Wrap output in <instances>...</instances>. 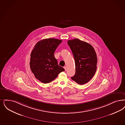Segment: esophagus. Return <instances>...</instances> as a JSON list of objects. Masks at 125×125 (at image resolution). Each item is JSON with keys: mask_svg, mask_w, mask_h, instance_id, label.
Instances as JSON below:
<instances>
[{"mask_svg": "<svg viewBox=\"0 0 125 125\" xmlns=\"http://www.w3.org/2000/svg\"><path fill=\"white\" fill-rule=\"evenodd\" d=\"M64 69H65V71L67 70V67L66 66H64Z\"/></svg>", "mask_w": 125, "mask_h": 125, "instance_id": "esophagus-1", "label": "esophagus"}]
</instances>
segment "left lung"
<instances>
[{
  "label": "left lung",
  "instance_id": "8db88e82",
  "mask_svg": "<svg viewBox=\"0 0 125 125\" xmlns=\"http://www.w3.org/2000/svg\"><path fill=\"white\" fill-rule=\"evenodd\" d=\"M75 60V74L71 79L80 85L87 83L94 75L97 57L92 45L75 39L68 41Z\"/></svg>",
  "mask_w": 125,
  "mask_h": 125
}]
</instances>
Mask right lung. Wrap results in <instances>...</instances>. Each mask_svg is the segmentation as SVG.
Listing matches in <instances>:
<instances>
[{
  "instance_id": "1",
  "label": "right lung",
  "mask_w": 125,
  "mask_h": 125,
  "mask_svg": "<svg viewBox=\"0 0 125 125\" xmlns=\"http://www.w3.org/2000/svg\"><path fill=\"white\" fill-rule=\"evenodd\" d=\"M62 40L46 39L37 42L31 54V70L35 78L43 83L56 79L65 69L58 65L54 53Z\"/></svg>"
}]
</instances>
